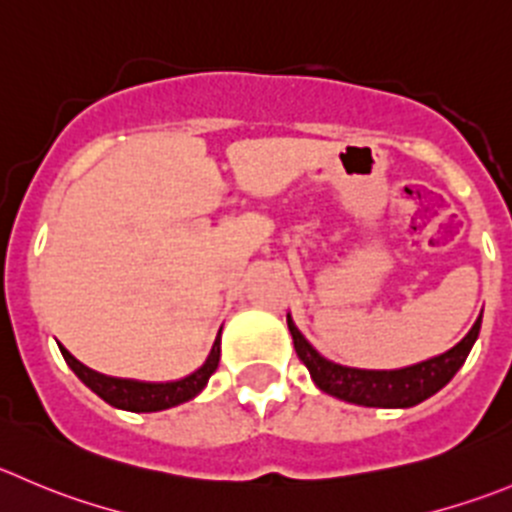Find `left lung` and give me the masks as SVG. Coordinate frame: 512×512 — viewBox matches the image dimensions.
Here are the masks:
<instances>
[{
  "instance_id": "left-lung-1",
  "label": "left lung",
  "mask_w": 512,
  "mask_h": 512,
  "mask_svg": "<svg viewBox=\"0 0 512 512\" xmlns=\"http://www.w3.org/2000/svg\"><path fill=\"white\" fill-rule=\"evenodd\" d=\"M480 322H483V315L475 320L468 335L443 355H435L418 365L400 367V370H360V367L337 365L322 357L287 315V327H290L297 357L305 362L317 388L332 398L365 405V408H413L445 388L455 372L463 367L468 352L473 350Z\"/></svg>"
}]
</instances>
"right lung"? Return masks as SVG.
Masks as SVG:
<instances>
[{
	"mask_svg": "<svg viewBox=\"0 0 512 512\" xmlns=\"http://www.w3.org/2000/svg\"><path fill=\"white\" fill-rule=\"evenodd\" d=\"M220 332H217L215 342H212V350L207 355L205 365L197 367L192 375L172 382H140L124 380V377H109L102 375V372L89 370L77 357L69 355V350H64L62 345H59V352H62L64 362L74 370V375L92 393H97L104 403L112 405V408L130 410V413H157V410H167L180 403H187V400H192L205 390L207 380H210V375L220 365Z\"/></svg>",
	"mask_w": 512,
	"mask_h": 512,
	"instance_id": "add662e5",
	"label": "right lung"
}]
</instances>
